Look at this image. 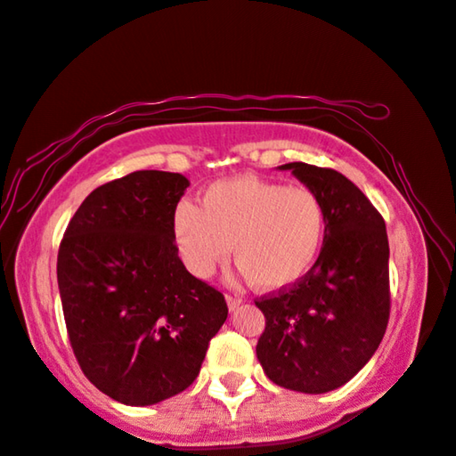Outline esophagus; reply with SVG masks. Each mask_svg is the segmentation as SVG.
Here are the masks:
<instances>
[{"label": "esophagus", "instance_id": "obj_1", "mask_svg": "<svg viewBox=\"0 0 456 456\" xmlns=\"http://www.w3.org/2000/svg\"><path fill=\"white\" fill-rule=\"evenodd\" d=\"M225 299H227L229 310H235V307H239V305H241V302H243L241 297H239V296H231V293H227Z\"/></svg>", "mask_w": 456, "mask_h": 456}]
</instances>
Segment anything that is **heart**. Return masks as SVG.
Masks as SVG:
<instances>
[{
	"label": "heart",
	"instance_id": "obj_1",
	"mask_svg": "<svg viewBox=\"0 0 456 456\" xmlns=\"http://www.w3.org/2000/svg\"><path fill=\"white\" fill-rule=\"evenodd\" d=\"M326 235V211L304 184L253 175L217 181L200 192L199 209L179 203L173 239L184 267L207 277L233 257L261 291H280L310 273Z\"/></svg>",
	"mask_w": 456,
	"mask_h": 456
}]
</instances>
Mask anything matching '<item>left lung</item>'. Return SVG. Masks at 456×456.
Listing matches in <instances>:
<instances>
[{"label": "left lung", "mask_w": 456, "mask_h": 456, "mask_svg": "<svg viewBox=\"0 0 456 456\" xmlns=\"http://www.w3.org/2000/svg\"><path fill=\"white\" fill-rule=\"evenodd\" d=\"M326 211L320 257L304 280L256 299L265 315L257 360L283 388L323 395L352 380L390 318L388 235L382 215L334 168L288 163Z\"/></svg>", "instance_id": "obj_1"}]
</instances>
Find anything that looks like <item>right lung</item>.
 <instances>
[{"mask_svg": "<svg viewBox=\"0 0 456 456\" xmlns=\"http://www.w3.org/2000/svg\"><path fill=\"white\" fill-rule=\"evenodd\" d=\"M189 181L136 171L90 192L58 251L68 338L84 376L130 406L195 382L227 320L223 293L179 259L173 215Z\"/></svg>", "mask_w": 456, "mask_h": 456, "instance_id": "1", "label": "right lung"}]
</instances>
